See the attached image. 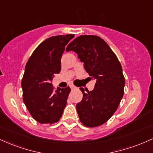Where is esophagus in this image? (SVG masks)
Masks as SVG:
<instances>
[{"label":"esophagus","instance_id":"esophagus-1","mask_svg":"<svg viewBox=\"0 0 153 153\" xmlns=\"http://www.w3.org/2000/svg\"><path fill=\"white\" fill-rule=\"evenodd\" d=\"M70 87H71V88L72 89V90H73V89L76 88V87L74 86V85H71V86H70Z\"/></svg>","mask_w":153,"mask_h":153}]
</instances>
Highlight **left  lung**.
<instances>
[{
    "label": "left lung",
    "mask_w": 153,
    "mask_h": 153,
    "mask_svg": "<svg viewBox=\"0 0 153 153\" xmlns=\"http://www.w3.org/2000/svg\"><path fill=\"white\" fill-rule=\"evenodd\" d=\"M67 52L78 54L91 78L96 80L94 89L84 91L77 103L79 119L83 125L98 127L114 114L124 95L125 79L118 58L103 39L94 35H81L68 45Z\"/></svg>",
    "instance_id": "1"
}]
</instances>
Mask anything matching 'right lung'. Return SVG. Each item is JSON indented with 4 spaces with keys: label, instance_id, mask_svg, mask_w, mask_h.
<instances>
[{
    "label": "right lung",
    "instance_id": "right-lung-1",
    "mask_svg": "<svg viewBox=\"0 0 153 153\" xmlns=\"http://www.w3.org/2000/svg\"><path fill=\"white\" fill-rule=\"evenodd\" d=\"M74 34L59 35L47 39L34 51L25 67L22 81L23 100L35 120L54 124L62 117L66 106L69 86L54 90L52 80L61 71V58Z\"/></svg>",
    "mask_w": 153,
    "mask_h": 153
}]
</instances>
